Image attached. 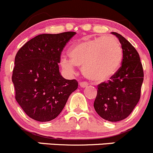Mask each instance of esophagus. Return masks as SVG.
<instances>
[{"label":"esophagus","instance_id":"34e87169","mask_svg":"<svg viewBox=\"0 0 153 153\" xmlns=\"http://www.w3.org/2000/svg\"><path fill=\"white\" fill-rule=\"evenodd\" d=\"M79 85L81 86L82 88H85V87H86V86L88 85V83L87 82H80Z\"/></svg>","mask_w":153,"mask_h":153}]
</instances>
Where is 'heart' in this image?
I'll list each match as a JSON object with an SVG mask.
<instances>
[{
    "instance_id": "1",
    "label": "heart",
    "mask_w": 153,
    "mask_h": 153,
    "mask_svg": "<svg viewBox=\"0 0 153 153\" xmlns=\"http://www.w3.org/2000/svg\"><path fill=\"white\" fill-rule=\"evenodd\" d=\"M71 59L65 56L60 65L68 73L74 72L75 65L82 68L85 75L95 82L108 79L116 74L122 59V49L116 38L111 36L85 40L74 45Z\"/></svg>"
}]
</instances>
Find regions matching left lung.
<instances>
[{"label": "left lung", "instance_id": "obj_1", "mask_svg": "<svg viewBox=\"0 0 153 153\" xmlns=\"http://www.w3.org/2000/svg\"><path fill=\"white\" fill-rule=\"evenodd\" d=\"M112 34L122 45V66L108 82L98 85L94 107L102 119L115 122L126 119L138 104L144 71L139 54L131 43L118 33Z\"/></svg>", "mask_w": 153, "mask_h": 153}]
</instances>
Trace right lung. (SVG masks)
I'll return each instance as SVG.
<instances>
[{"mask_svg": "<svg viewBox=\"0 0 153 153\" xmlns=\"http://www.w3.org/2000/svg\"><path fill=\"white\" fill-rule=\"evenodd\" d=\"M74 31L36 36L18 50L12 80L15 100L26 114L38 122L54 119L69 96L78 88L76 79L60 75L61 54Z\"/></svg>", "mask_w": 153, "mask_h": 153, "instance_id": "right-lung-1", "label": "right lung"}]
</instances>
